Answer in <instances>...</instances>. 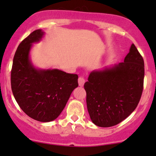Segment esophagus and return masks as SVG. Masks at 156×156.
Here are the masks:
<instances>
[{
	"instance_id": "esophagus-1",
	"label": "esophagus",
	"mask_w": 156,
	"mask_h": 156,
	"mask_svg": "<svg viewBox=\"0 0 156 156\" xmlns=\"http://www.w3.org/2000/svg\"><path fill=\"white\" fill-rule=\"evenodd\" d=\"M84 83H85V80H84V78L81 76L79 77V78H78V84H79V86L83 87Z\"/></svg>"
}]
</instances>
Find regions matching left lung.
<instances>
[{
  "label": "left lung",
  "mask_w": 156,
  "mask_h": 156,
  "mask_svg": "<svg viewBox=\"0 0 156 156\" xmlns=\"http://www.w3.org/2000/svg\"><path fill=\"white\" fill-rule=\"evenodd\" d=\"M144 79V61L133 44L123 62L91 72L84 87L93 123L108 127L128 117L140 100Z\"/></svg>",
  "instance_id": "1"
}]
</instances>
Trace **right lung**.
Masks as SVG:
<instances>
[{
    "mask_svg": "<svg viewBox=\"0 0 156 156\" xmlns=\"http://www.w3.org/2000/svg\"><path fill=\"white\" fill-rule=\"evenodd\" d=\"M44 32L37 29L19 45L12 61L11 88L20 107L30 118L41 122L55 120L60 115L71 94L78 86V76L59 69H40L30 59L32 44Z\"/></svg>",
    "mask_w": 156,
    "mask_h": 156,
    "instance_id": "add662e5",
    "label": "right lung"
}]
</instances>
